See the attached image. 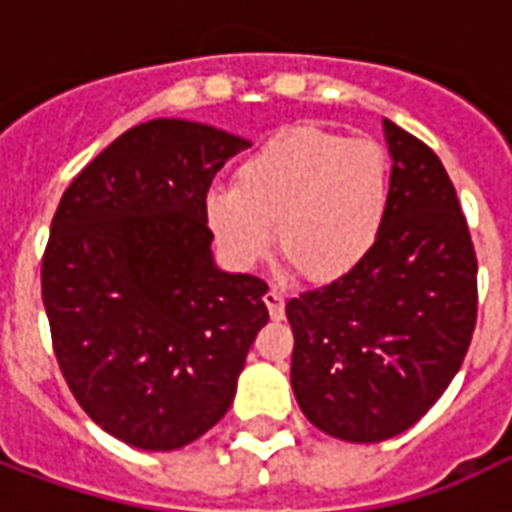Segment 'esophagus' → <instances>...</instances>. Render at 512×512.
<instances>
[{"instance_id":"1","label":"esophagus","mask_w":512,"mask_h":512,"mask_svg":"<svg viewBox=\"0 0 512 512\" xmlns=\"http://www.w3.org/2000/svg\"><path fill=\"white\" fill-rule=\"evenodd\" d=\"M263 301H266L268 315H271L274 321H282V318H285V296H282V290L271 288L266 296H263Z\"/></svg>"}]
</instances>
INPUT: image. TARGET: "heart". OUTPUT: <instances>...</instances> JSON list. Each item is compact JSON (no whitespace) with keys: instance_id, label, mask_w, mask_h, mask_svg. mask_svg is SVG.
Returning a JSON list of instances; mask_svg holds the SVG:
<instances>
[{"instance_id":"obj_1","label":"heart","mask_w":512,"mask_h":512,"mask_svg":"<svg viewBox=\"0 0 512 512\" xmlns=\"http://www.w3.org/2000/svg\"><path fill=\"white\" fill-rule=\"evenodd\" d=\"M389 161L365 136L326 128L279 131L241 161L235 186L205 197V219L224 260L255 268L277 241L315 282L345 277L365 260L389 211Z\"/></svg>"}]
</instances>
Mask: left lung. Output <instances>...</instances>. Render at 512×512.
<instances>
[{
    "label": "left lung",
    "mask_w": 512,
    "mask_h": 512,
    "mask_svg": "<svg viewBox=\"0 0 512 512\" xmlns=\"http://www.w3.org/2000/svg\"><path fill=\"white\" fill-rule=\"evenodd\" d=\"M384 136L392 191L373 252L285 304L304 417L356 444L392 439L439 400L477 321V257L447 169L392 120Z\"/></svg>",
    "instance_id": "1"
}]
</instances>
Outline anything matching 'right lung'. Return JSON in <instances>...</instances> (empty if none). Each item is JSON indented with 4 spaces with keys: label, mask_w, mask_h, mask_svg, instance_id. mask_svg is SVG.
<instances>
[{
    "label": "right lung",
    "mask_w": 512,
    "mask_h": 512,
    "mask_svg": "<svg viewBox=\"0 0 512 512\" xmlns=\"http://www.w3.org/2000/svg\"><path fill=\"white\" fill-rule=\"evenodd\" d=\"M244 136L161 117L128 128L62 194L40 282L79 406L136 450L169 452L227 414L268 285L213 263L205 197Z\"/></svg>",
    "instance_id": "obj_1"
}]
</instances>
